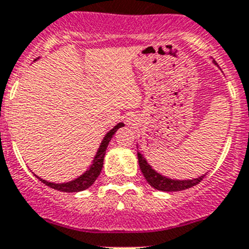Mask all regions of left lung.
Instances as JSON below:
<instances>
[{
  "instance_id": "obj_1",
  "label": "left lung",
  "mask_w": 249,
  "mask_h": 249,
  "mask_svg": "<svg viewBox=\"0 0 249 249\" xmlns=\"http://www.w3.org/2000/svg\"><path fill=\"white\" fill-rule=\"evenodd\" d=\"M213 63H215L214 60H213ZM137 148L139 147L137 145ZM138 162H139L141 171L142 173H143V176L145 177V179H147V182L149 183L152 187H154L156 190H160V191H182V190L190 189L192 186L197 185V183L204 178V176H205V175H202V176H199L197 178L192 179H176L163 176L162 173L157 172L153 167L148 163L147 160H145V157H144L139 150H138Z\"/></svg>"
}]
</instances>
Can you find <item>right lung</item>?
Listing matches in <instances>:
<instances>
[{
	"label": "right lung",
	"instance_id": "right-lung-1",
	"mask_svg": "<svg viewBox=\"0 0 249 249\" xmlns=\"http://www.w3.org/2000/svg\"><path fill=\"white\" fill-rule=\"evenodd\" d=\"M121 126H124V124H123V123H119V124L115 125L111 130H108L107 133H106L104 139H102L101 144H100L99 149H97V152H96V156L95 158H93L92 163L89 164L87 171H85V172H83L81 176L77 177V178L72 179V181H68V182L54 183V182H49V181H47V179L40 178V177H37L36 175H35V176L40 179L43 183H45V185L52 187V189L58 190V191L78 192V191H83V190L89 189V186L93 185L96 178H97L100 173H101L102 166H104V158H105V153H106V149H107L108 143H110L111 138L114 137V134L116 133V130H118L119 128H121Z\"/></svg>",
	"mask_w": 249,
	"mask_h": 249
}]
</instances>
